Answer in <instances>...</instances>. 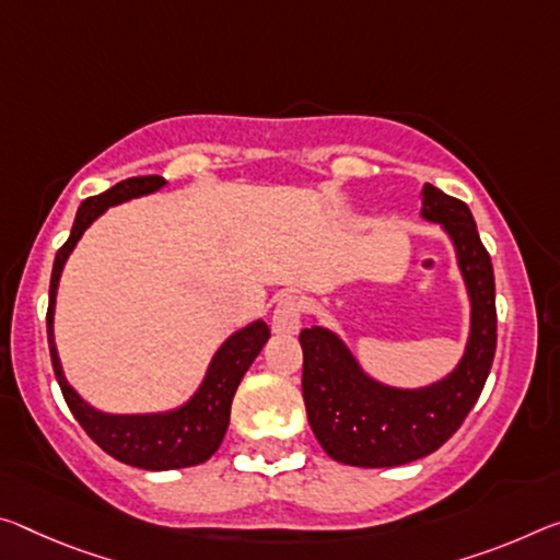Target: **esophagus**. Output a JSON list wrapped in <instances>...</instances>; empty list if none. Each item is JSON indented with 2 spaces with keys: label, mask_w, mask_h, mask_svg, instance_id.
Wrapping results in <instances>:
<instances>
[{
  "label": "esophagus",
  "mask_w": 560,
  "mask_h": 560,
  "mask_svg": "<svg viewBox=\"0 0 560 560\" xmlns=\"http://www.w3.org/2000/svg\"><path fill=\"white\" fill-rule=\"evenodd\" d=\"M271 328L277 336H294L301 328V308L294 296H283L273 308Z\"/></svg>",
  "instance_id": "esophagus-1"
}]
</instances>
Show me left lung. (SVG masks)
<instances>
[{"label": "left lung", "mask_w": 560, "mask_h": 560, "mask_svg": "<svg viewBox=\"0 0 560 560\" xmlns=\"http://www.w3.org/2000/svg\"><path fill=\"white\" fill-rule=\"evenodd\" d=\"M421 217L441 224L456 248L471 299V334L464 359L446 378L423 388H396L371 378L341 336L324 326L304 328L306 416L316 441L346 466L392 468L441 448L471 411L495 353L493 264L478 236L471 209L433 184L421 191Z\"/></svg>", "instance_id": "1"}]
</instances>
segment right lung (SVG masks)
<instances>
[{"instance_id":"obj_1","label":"right lung","mask_w":560,"mask_h":560,"mask_svg":"<svg viewBox=\"0 0 560 560\" xmlns=\"http://www.w3.org/2000/svg\"><path fill=\"white\" fill-rule=\"evenodd\" d=\"M166 182L164 176H131L127 182L114 184L100 197H89L77 209V219L72 234L65 246L57 252L55 269H51L49 283V308H47V339L51 366L59 381L61 394L69 411L82 423L96 446L106 454L114 456L121 464L144 468V471H172V468H189L203 464L214 456V451L224 441L229 429V413H232V401L244 374L252 366L254 359L259 357L264 343L269 341V326L261 318L259 322L238 328L236 334L219 346V351L211 359L207 376L197 388L189 401L164 413H104L100 408L89 406L79 396L61 371V361L55 343V304L61 269L74 252V246L82 234L92 226L94 219H100L106 209L114 203L144 197L162 189Z\"/></svg>"}]
</instances>
